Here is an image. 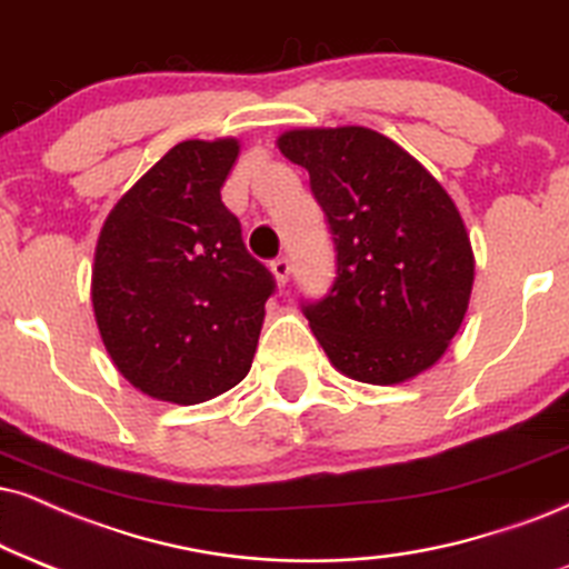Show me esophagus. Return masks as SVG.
Wrapping results in <instances>:
<instances>
[{"mask_svg": "<svg viewBox=\"0 0 569 569\" xmlns=\"http://www.w3.org/2000/svg\"><path fill=\"white\" fill-rule=\"evenodd\" d=\"M290 261L287 258H277V261H271V273L273 279H277V284H287V279H290Z\"/></svg>", "mask_w": 569, "mask_h": 569, "instance_id": "obj_1", "label": "esophagus"}]
</instances>
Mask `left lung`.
I'll use <instances>...</instances> for the list:
<instances>
[{"label": "left lung", "mask_w": 569, "mask_h": 569, "mask_svg": "<svg viewBox=\"0 0 569 569\" xmlns=\"http://www.w3.org/2000/svg\"><path fill=\"white\" fill-rule=\"evenodd\" d=\"M338 252V277L303 303L313 338L350 380L398 385L430 369L465 321L475 256L451 194L392 139L363 129H292Z\"/></svg>", "instance_id": "8db88e82"}]
</instances>
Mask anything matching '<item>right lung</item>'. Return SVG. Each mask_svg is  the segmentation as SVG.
<instances>
[{
  "mask_svg": "<svg viewBox=\"0 0 569 569\" xmlns=\"http://www.w3.org/2000/svg\"><path fill=\"white\" fill-rule=\"evenodd\" d=\"M237 139H187L104 219L91 306L116 369L158 401L192 406L244 380L273 277L244 250L221 187Z\"/></svg>",
  "mask_w": 569,
  "mask_h": 569,
  "instance_id": "obj_1",
  "label": "right lung"
}]
</instances>
